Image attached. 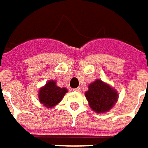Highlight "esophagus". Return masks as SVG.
Segmentation results:
<instances>
[{
	"label": "esophagus",
	"mask_w": 148,
	"mask_h": 148,
	"mask_svg": "<svg viewBox=\"0 0 148 148\" xmlns=\"http://www.w3.org/2000/svg\"><path fill=\"white\" fill-rule=\"evenodd\" d=\"M74 91H78V92H81V88H80V87H78V88H75V89H74Z\"/></svg>",
	"instance_id": "obj_1"
}]
</instances>
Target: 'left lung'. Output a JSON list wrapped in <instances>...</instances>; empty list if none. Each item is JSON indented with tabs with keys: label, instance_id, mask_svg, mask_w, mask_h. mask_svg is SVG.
<instances>
[{
	"label": "left lung",
	"instance_id": "left-lung-1",
	"mask_svg": "<svg viewBox=\"0 0 148 148\" xmlns=\"http://www.w3.org/2000/svg\"><path fill=\"white\" fill-rule=\"evenodd\" d=\"M85 96L90 108L97 113H104L111 110L118 99L116 89L100 79L88 85Z\"/></svg>",
	"mask_w": 148,
	"mask_h": 148
}]
</instances>
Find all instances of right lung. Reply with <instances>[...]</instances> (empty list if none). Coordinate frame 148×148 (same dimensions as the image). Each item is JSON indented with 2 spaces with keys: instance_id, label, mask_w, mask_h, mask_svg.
I'll return each instance as SVG.
<instances>
[{
  "instance_id": "1",
  "label": "right lung",
  "mask_w": 148,
  "mask_h": 148,
  "mask_svg": "<svg viewBox=\"0 0 148 148\" xmlns=\"http://www.w3.org/2000/svg\"><path fill=\"white\" fill-rule=\"evenodd\" d=\"M67 92V88L58 87L55 80H49L40 87L38 96L40 103L46 108H51L60 103Z\"/></svg>"
}]
</instances>
